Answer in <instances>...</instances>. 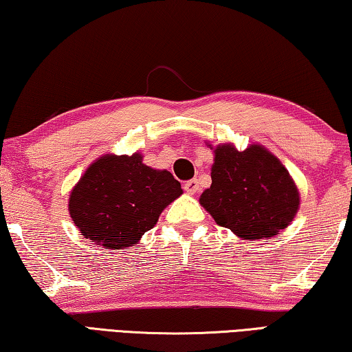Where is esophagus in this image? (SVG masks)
<instances>
[{"label":"esophagus","instance_id":"34e87169","mask_svg":"<svg viewBox=\"0 0 352 352\" xmlns=\"http://www.w3.org/2000/svg\"><path fill=\"white\" fill-rule=\"evenodd\" d=\"M183 188H184V190H186L188 194H195L199 190V182H197V178H192V180H188L186 183L183 184Z\"/></svg>","mask_w":352,"mask_h":352}]
</instances>
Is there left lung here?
<instances>
[{
    "mask_svg": "<svg viewBox=\"0 0 352 352\" xmlns=\"http://www.w3.org/2000/svg\"><path fill=\"white\" fill-rule=\"evenodd\" d=\"M211 169V186L200 204L220 226L243 239H267L295 217L300 195L287 169L258 144L239 152L219 146Z\"/></svg>",
    "mask_w": 352,
    "mask_h": 352,
    "instance_id": "obj_1",
    "label": "left lung"
}]
</instances>
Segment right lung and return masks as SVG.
Returning a JSON list of instances; mask_svg holds the SVG:
<instances>
[{"mask_svg": "<svg viewBox=\"0 0 352 352\" xmlns=\"http://www.w3.org/2000/svg\"><path fill=\"white\" fill-rule=\"evenodd\" d=\"M169 170L142 164V157L105 155L94 162L69 197V214L80 233L111 250L133 247L153 228L166 206L182 195Z\"/></svg>", "mask_w": 352, "mask_h": 352, "instance_id": "right-lung-1", "label": "right lung"}]
</instances>
